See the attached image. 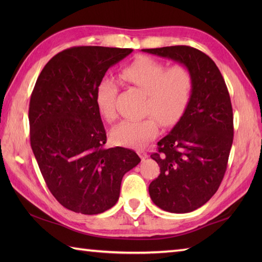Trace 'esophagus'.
I'll return each mask as SVG.
<instances>
[{
  "instance_id": "34e87169",
  "label": "esophagus",
  "mask_w": 262,
  "mask_h": 262,
  "mask_svg": "<svg viewBox=\"0 0 262 262\" xmlns=\"http://www.w3.org/2000/svg\"><path fill=\"white\" fill-rule=\"evenodd\" d=\"M137 154L140 155V158H141L142 160L147 158V153H146L145 151H144V149H137Z\"/></svg>"
}]
</instances>
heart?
Wrapping results in <instances>:
<instances>
[{
	"instance_id": "heart-1",
	"label": "heart",
	"mask_w": 262,
	"mask_h": 262,
	"mask_svg": "<svg viewBox=\"0 0 262 262\" xmlns=\"http://www.w3.org/2000/svg\"><path fill=\"white\" fill-rule=\"evenodd\" d=\"M121 77L146 94L141 120H124L111 130L113 141L122 146L145 145L157 136L159 121L164 127L177 124L189 105L193 89V76L186 65L166 66L148 56H138L121 70ZM116 82L103 79L96 89V104L105 120L116 118Z\"/></svg>"
}]
</instances>
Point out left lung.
Segmentation results:
<instances>
[{
    "label": "left lung",
    "mask_w": 262,
    "mask_h": 262,
    "mask_svg": "<svg viewBox=\"0 0 262 262\" xmlns=\"http://www.w3.org/2000/svg\"><path fill=\"white\" fill-rule=\"evenodd\" d=\"M143 52L186 65L193 76L186 113L151 155L160 176L148 187L161 209L189 213L207 203L224 178L234 134L230 93L214 60L196 48L170 46Z\"/></svg>",
    "instance_id": "8db88e82"
}]
</instances>
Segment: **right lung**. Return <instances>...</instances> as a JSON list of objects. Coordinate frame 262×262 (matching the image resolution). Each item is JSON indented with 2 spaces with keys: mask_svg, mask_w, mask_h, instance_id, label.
I'll use <instances>...</instances> for the list:
<instances>
[{
  "mask_svg": "<svg viewBox=\"0 0 262 262\" xmlns=\"http://www.w3.org/2000/svg\"><path fill=\"white\" fill-rule=\"evenodd\" d=\"M130 48L77 46L49 60L29 103L30 145L57 202L75 213L96 215L118 202L122 177L141 162L125 147L105 148L107 134L96 89L110 66Z\"/></svg>",
  "mask_w": 262,
  "mask_h": 262,
  "instance_id": "1",
  "label": "right lung"
}]
</instances>
